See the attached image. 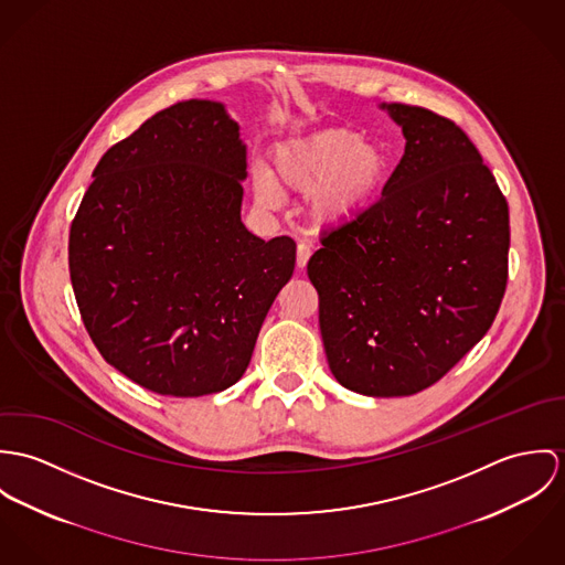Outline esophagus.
Instances as JSON below:
<instances>
[{"instance_id":"1","label":"esophagus","mask_w":565,"mask_h":565,"mask_svg":"<svg viewBox=\"0 0 565 565\" xmlns=\"http://www.w3.org/2000/svg\"><path fill=\"white\" fill-rule=\"evenodd\" d=\"M310 255H312V247L308 243H299V247H297V266L306 268V264L310 262Z\"/></svg>"}]
</instances>
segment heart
<instances>
[{"instance_id":"heart-1","label":"heart","mask_w":565,"mask_h":565,"mask_svg":"<svg viewBox=\"0 0 565 565\" xmlns=\"http://www.w3.org/2000/svg\"><path fill=\"white\" fill-rule=\"evenodd\" d=\"M273 173L253 171L255 201L266 210L281 205V190L310 194L308 212L318 227H340L362 216L383 186L385 149L349 127H329L275 145ZM276 178L273 179L271 175Z\"/></svg>"}]
</instances>
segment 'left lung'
Listing matches in <instances>:
<instances>
[{
	"label": "left lung",
	"mask_w": 565,
	"mask_h": 565,
	"mask_svg": "<svg viewBox=\"0 0 565 565\" xmlns=\"http://www.w3.org/2000/svg\"><path fill=\"white\" fill-rule=\"evenodd\" d=\"M405 153L381 199L308 262L333 376L366 396H409L446 375L492 327L507 288L509 207L450 119L381 104Z\"/></svg>",
	"instance_id": "8db88e82"
}]
</instances>
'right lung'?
I'll return each mask as SVG.
<instances>
[{
  "instance_id": "right-lung-1",
  "label": "right lung",
  "mask_w": 565,
  "mask_h": 565,
  "mask_svg": "<svg viewBox=\"0 0 565 565\" xmlns=\"http://www.w3.org/2000/svg\"><path fill=\"white\" fill-rule=\"evenodd\" d=\"M68 234V273L104 360L162 396L223 392L295 270L288 236L241 221L247 147L225 106L180 102L113 145Z\"/></svg>"
}]
</instances>
